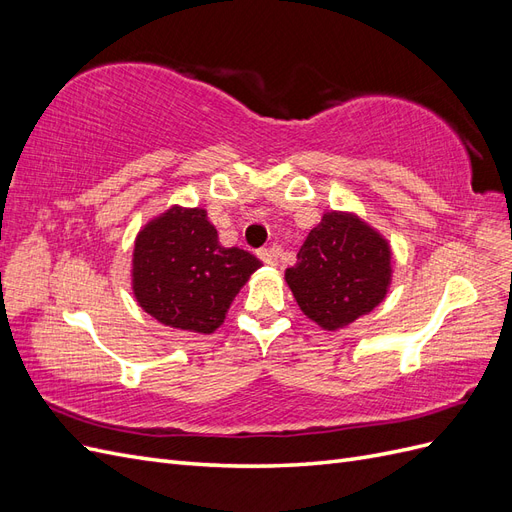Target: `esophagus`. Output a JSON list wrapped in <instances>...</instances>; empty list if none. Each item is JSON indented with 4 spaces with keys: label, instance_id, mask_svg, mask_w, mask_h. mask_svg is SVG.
<instances>
[{
    "label": "esophagus",
    "instance_id": "esophagus-1",
    "mask_svg": "<svg viewBox=\"0 0 512 512\" xmlns=\"http://www.w3.org/2000/svg\"><path fill=\"white\" fill-rule=\"evenodd\" d=\"M260 260L269 267H277V250L275 247H267V250H260Z\"/></svg>",
    "mask_w": 512,
    "mask_h": 512
}]
</instances>
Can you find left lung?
I'll return each instance as SVG.
<instances>
[{"mask_svg": "<svg viewBox=\"0 0 512 512\" xmlns=\"http://www.w3.org/2000/svg\"><path fill=\"white\" fill-rule=\"evenodd\" d=\"M393 280L391 243L352 211H327L286 269L301 312L324 331L352 324L386 299Z\"/></svg>", "mask_w": 512, "mask_h": 512, "instance_id": "8db88e82", "label": "left lung"}]
</instances>
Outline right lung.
<instances>
[{
	"mask_svg": "<svg viewBox=\"0 0 512 512\" xmlns=\"http://www.w3.org/2000/svg\"><path fill=\"white\" fill-rule=\"evenodd\" d=\"M260 267L254 254L220 243L203 207L173 205L138 230L132 292L166 327L209 335Z\"/></svg>",
	"mask_w": 512,
	"mask_h": 512,
	"instance_id": "add662e5",
	"label": "right lung"
}]
</instances>
